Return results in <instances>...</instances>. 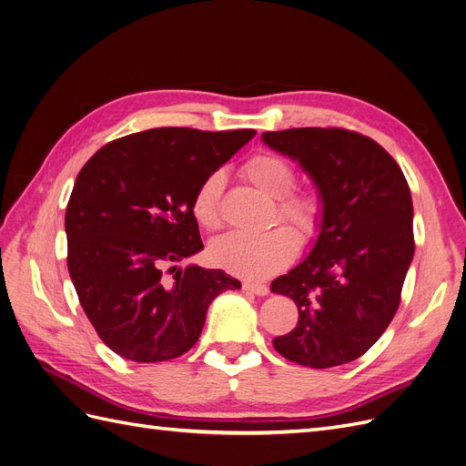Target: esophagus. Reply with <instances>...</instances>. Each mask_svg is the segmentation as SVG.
<instances>
[{"label": "esophagus", "instance_id": "obj_1", "mask_svg": "<svg viewBox=\"0 0 466 466\" xmlns=\"http://www.w3.org/2000/svg\"><path fill=\"white\" fill-rule=\"evenodd\" d=\"M243 289L255 293V295H268V293H270V288H268L266 284H258V281H245Z\"/></svg>", "mask_w": 466, "mask_h": 466}]
</instances>
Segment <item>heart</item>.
<instances>
[{"mask_svg": "<svg viewBox=\"0 0 466 466\" xmlns=\"http://www.w3.org/2000/svg\"><path fill=\"white\" fill-rule=\"evenodd\" d=\"M241 175L268 198H274L272 219L295 229L303 241L320 231L324 202L317 190H291L295 185L293 167L272 151L250 155L241 165ZM221 175H208L192 196V214L204 229L214 231L221 225L219 214ZM288 228H272L258 235L225 233L211 243L209 255L228 272L260 279L284 268L298 255V237Z\"/></svg>", "mask_w": 466, "mask_h": 466, "instance_id": "1", "label": "heart"}]
</instances>
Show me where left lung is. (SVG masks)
Wrapping results in <instances>:
<instances>
[{"label":"left lung","mask_w":466,"mask_h":466,"mask_svg":"<svg viewBox=\"0 0 466 466\" xmlns=\"http://www.w3.org/2000/svg\"><path fill=\"white\" fill-rule=\"evenodd\" d=\"M262 142L313 178L324 218L309 257L272 281L299 309L274 338L286 360L327 370L363 356L387 330L414 257L412 196L390 155L344 128L264 132Z\"/></svg>","instance_id":"left-lung-1"}]
</instances>
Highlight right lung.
I'll return each instance as SVG.
<instances>
[{
  "instance_id": "obj_1",
  "label": "right lung",
  "mask_w": 466,
  "mask_h": 466,
  "mask_svg": "<svg viewBox=\"0 0 466 466\" xmlns=\"http://www.w3.org/2000/svg\"><path fill=\"white\" fill-rule=\"evenodd\" d=\"M255 134L153 128L115 139L83 165L66 209L67 270L115 354L137 363L182 356L209 303L241 288L223 270L175 264L204 248L196 188Z\"/></svg>"
}]
</instances>
